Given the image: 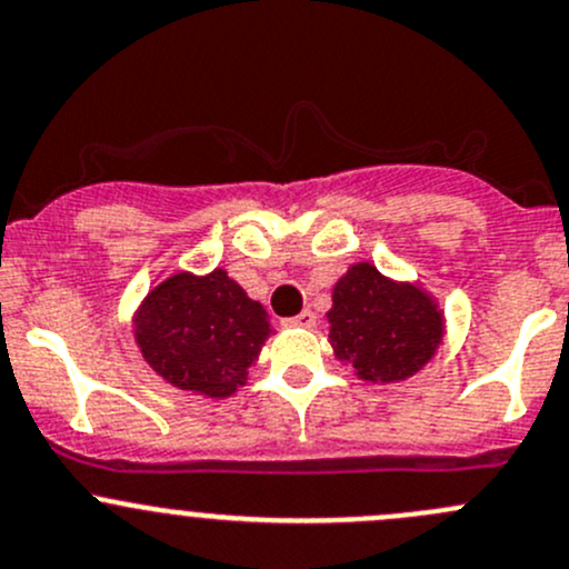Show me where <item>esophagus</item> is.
<instances>
[{"label": "esophagus", "instance_id": "1", "mask_svg": "<svg viewBox=\"0 0 569 569\" xmlns=\"http://www.w3.org/2000/svg\"><path fill=\"white\" fill-rule=\"evenodd\" d=\"M315 323H318V318H315V312H309V309H303V312L296 315V318L284 320L287 328H312Z\"/></svg>", "mask_w": 569, "mask_h": 569}]
</instances>
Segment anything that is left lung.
I'll use <instances>...</instances> for the list:
<instances>
[{
	"mask_svg": "<svg viewBox=\"0 0 569 569\" xmlns=\"http://www.w3.org/2000/svg\"><path fill=\"white\" fill-rule=\"evenodd\" d=\"M328 342L356 378L400 383L436 359L447 315L419 282L383 277L372 262H353L331 287Z\"/></svg>",
	"mask_w": 569,
	"mask_h": 569,
	"instance_id": "1",
	"label": "left lung"
}]
</instances>
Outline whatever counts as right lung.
<instances>
[{
    "label": "right lung",
    "mask_w": 569,
    "mask_h": 569,
    "mask_svg": "<svg viewBox=\"0 0 569 569\" xmlns=\"http://www.w3.org/2000/svg\"><path fill=\"white\" fill-rule=\"evenodd\" d=\"M133 342L148 367L189 395L224 400L249 380L271 337L266 307L224 268L178 271L158 282L131 318Z\"/></svg>",
    "instance_id": "right-lung-1"
}]
</instances>
